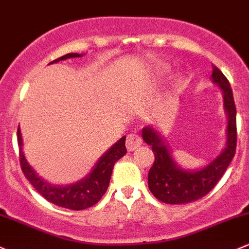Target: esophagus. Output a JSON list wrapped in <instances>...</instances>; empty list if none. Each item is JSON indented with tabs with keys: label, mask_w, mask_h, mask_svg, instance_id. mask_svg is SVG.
<instances>
[{
	"label": "esophagus",
	"mask_w": 249,
	"mask_h": 249,
	"mask_svg": "<svg viewBox=\"0 0 249 249\" xmlns=\"http://www.w3.org/2000/svg\"><path fill=\"white\" fill-rule=\"evenodd\" d=\"M142 143V140L139 135L134 134V133H130V134L127 135V143H125V146H127L128 151H134L135 148L139 147Z\"/></svg>",
	"instance_id": "esophagus-1"
}]
</instances>
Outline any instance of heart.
<instances>
[{
    "instance_id": "b5f03b06",
    "label": "heart",
    "mask_w": 249,
    "mask_h": 249,
    "mask_svg": "<svg viewBox=\"0 0 249 249\" xmlns=\"http://www.w3.org/2000/svg\"><path fill=\"white\" fill-rule=\"evenodd\" d=\"M158 71H168V67H166V66H160V67H158Z\"/></svg>"
}]
</instances>
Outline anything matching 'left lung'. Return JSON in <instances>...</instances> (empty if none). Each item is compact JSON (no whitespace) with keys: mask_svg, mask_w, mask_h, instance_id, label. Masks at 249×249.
<instances>
[{"mask_svg":"<svg viewBox=\"0 0 249 249\" xmlns=\"http://www.w3.org/2000/svg\"><path fill=\"white\" fill-rule=\"evenodd\" d=\"M212 81L223 93L228 115L227 147L217 158L199 170H183L171 157L170 150L155 128L145 127L142 139L152 146L155 163L148 171V188L158 200L171 205L187 204L206 196L220 180L236 151V107L232 89L224 74L213 66Z\"/></svg>","mask_w":249,"mask_h":249,"instance_id":"obj_1","label":"left lung"}]
</instances>
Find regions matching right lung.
Returning <instances> with one entry per match:
<instances>
[{"instance_id": "obj_1", "label": "right lung", "mask_w": 249, "mask_h": 249, "mask_svg": "<svg viewBox=\"0 0 249 249\" xmlns=\"http://www.w3.org/2000/svg\"><path fill=\"white\" fill-rule=\"evenodd\" d=\"M80 56L83 55L81 53H67V55L58 57L57 60H53L50 63H55L71 57H80ZM18 143H19L20 165H21L22 173L26 176L27 180L31 182V184L37 189L38 193L43 198L47 199L48 201L53 202L57 206L75 210V211L89 209L101 200L102 196L106 194L107 186H109L115 163L127 153L125 137H122L119 142L114 143L112 147H110L99 158L98 162L94 165L93 170L86 178L73 184L53 186V184L48 183L47 181L39 178L36 174V171L31 168L30 164L27 163L24 152H22V139L20 128H18Z\"/></svg>"}]
</instances>
